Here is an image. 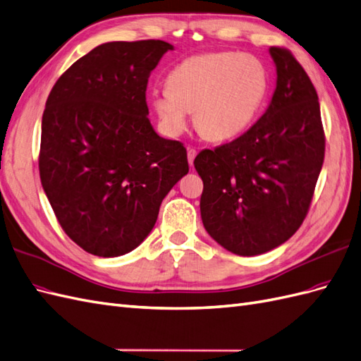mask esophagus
<instances>
[{
  "instance_id": "obj_1",
  "label": "esophagus",
  "mask_w": 361,
  "mask_h": 361,
  "mask_svg": "<svg viewBox=\"0 0 361 361\" xmlns=\"http://www.w3.org/2000/svg\"><path fill=\"white\" fill-rule=\"evenodd\" d=\"M187 153H188V164H190L191 167H192V162H194V158H196L197 152L194 150V149H188V150H187Z\"/></svg>"
}]
</instances>
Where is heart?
I'll use <instances>...</instances> for the list:
<instances>
[{
  "mask_svg": "<svg viewBox=\"0 0 361 361\" xmlns=\"http://www.w3.org/2000/svg\"><path fill=\"white\" fill-rule=\"evenodd\" d=\"M267 90L269 75L257 57L219 51L182 61L170 73L169 86L153 87L150 97L169 135L185 132L194 112L203 136L228 141L255 120Z\"/></svg>",
  "mask_w": 361,
  "mask_h": 361,
  "instance_id": "heart-1",
  "label": "heart"
}]
</instances>
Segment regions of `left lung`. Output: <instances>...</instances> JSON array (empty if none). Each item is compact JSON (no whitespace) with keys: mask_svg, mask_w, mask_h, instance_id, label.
I'll use <instances>...</instances> for the list:
<instances>
[{"mask_svg":"<svg viewBox=\"0 0 361 361\" xmlns=\"http://www.w3.org/2000/svg\"><path fill=\"white\" fill-rule=\"evenodd\" d=\"M276 87L264 115L229 144L202 150L203 226L221 247L255 257L281 246L304 221L325 157L317 94L284 48L269 50Z\"/></svg>","mask_w":361,"mask_h":361,"instance_id":"left-lung-1","label":"left lung"}]
</instances>
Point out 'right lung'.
I'll return each instance as SVG.
<instances>
[{"label": "right lung", "mask_w": 361, "mask_h": 361, "mask_svg": "<svg viewBox=\"0 0 361 361\" xmlns=\"http://www.w3.org/2000/svg\"><path fill=\"white\" fill-rule=\"evenodd\" d=\"M170 50L154 39L102 44L48 95L42 188L66 235L92 255L114 258L138 247L164 197L188 173L187 150L154 132L145 102L150 73Z\"/></svg>", "instance_id": "add662e5"}]
</instances>
